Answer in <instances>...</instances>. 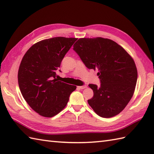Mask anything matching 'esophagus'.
Wrapping results in <instances>:
<instances>
[{
  "label": "esophagus",
  "instance_id": "esophagus-1",
  "mask_svg": "<svg viewBox=\"0 0 154 154\" xmlns=\"http://www.w3.org/2000/svg\"><path fill=\"white\" fill-rule=\"evenodd\" d=\"M78 88L80 89H85V88H87V85H83V86H79L78 87Z\"/></svg>",
  "mask_w": 154,
  "mask_h": 154
}]
</instances>
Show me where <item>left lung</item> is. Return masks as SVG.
Listing matches in <instances>:
<instances>
[{
	"mask_svg": "<svg viewBox=\"0 0 154 154\" xmlns=\"http://www.w3.org/2000/svg\"><path fill=\"white\" fill-rule=\"evenodd\" d=\"M73 50L88 69L99 70L100 85H89L94 93L88 100L91 107L103 118L119 114L134 93L138 78L134 61L122 47L107 38H80Z\"/></svg>",
	"mask_w": 154,
	"mask_h": 154,
	"instance_id": "1",
	"label": "left lung"
}]
</instances>
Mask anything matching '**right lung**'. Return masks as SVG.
<instances>
[{"label": "right lung", "instance_id": "add662e5", "mask_svg": "<svg viewBox=\"0 0 154 154\" xmlns=\"http://www.w3.org/2000/svg\"><path fill=\"white\" fill-rule=\"evenodd\" d=\"M77 40L55 37L34 44L20 65L18 80L23 97L32 109L44 117H53L63 110L76 86L57 80L56 71Z\"/></svg>", "mask_w": 154, "mask_h": 154}]
</instances>
